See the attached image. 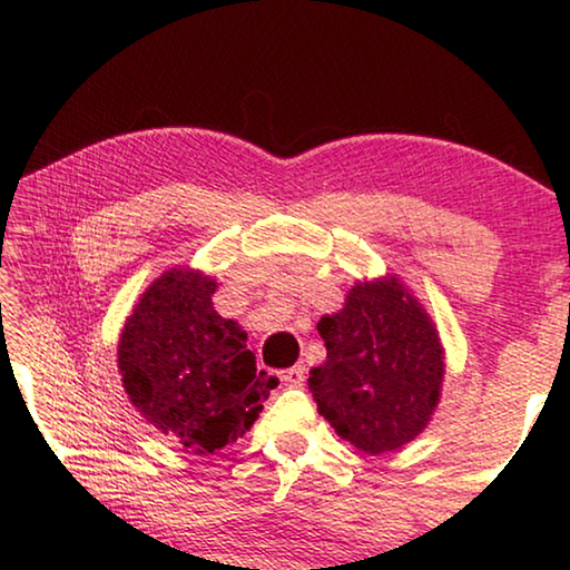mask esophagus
I'll return each mask as SVG.
<instances>
[{"label":"esophagus","instance_id":"esophagus-1","mask_svg":"<svg viewBox=\"0 0 570 570\" xmlns=\"http://www.w3.org/2000/svg\"><path fill=\"white\" fill-rule=\"evenodd\" d=\"M304 365H294V367H288V370H282V381L286 383V385H302L304 383Z\"/></svg>","mask_w":570,"mask_h":570}]
</instances>
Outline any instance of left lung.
Wrapping results in <instances>:
<instances>
[{"label": "left lung", "mask_w": 570, "mask_h": 570, "mask_svg": "<svg viewBox=\"0 0 570 570\" xmlns=\"http://www.w3.org/2000/svg\"><path fill=\"white\" fill-rule=\"evenodd\" d=\"M317 330L327 360L309 370V391L342 439L383 454L426 429L444 383V347L399 278L355 284L345 309L322 317Z\"/></svg>", "instance_id": "obj_1"}]
</instances>
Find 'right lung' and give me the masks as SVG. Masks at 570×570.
<instances>
[{
	"mask_svg": "<svg viewBox=\"0 0 570 570\" xmlns=\"http://www.w3.org/2000/svg\"><path fill=\"white\" fill-rule=\"evenodd\" d=\"M215 278L165 271L134 306L119 340L124 391L151 426L195 454L240 439L278 385L246 347L238 322L213 306Z\"/></svg>",
	"mask_w": 570,
	"mask_h": 570,
	"instance_id": "obj_1",
	"label": "right lung"
}]
</instances>
